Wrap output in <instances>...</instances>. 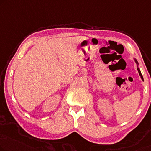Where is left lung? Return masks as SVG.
<instances>
[{"instance_id":"obj_1","label":"left lung","mask_w":151,"mask_h":151,"mask_svg":"<svg viewBox=\"0 0 151 151\" xmlns=\"http://www.w3.org/2000/svg\"><path fill=\"white\" fill-rule=\"evenodd\" d=\"M135 61H136V64H138V62L136 61V60H135ZM137 69H138V70L139 75H140V76H141V78H142V81H144L143 76H142V74H141V72H140V69H139V68H137Z\"/></svg>"}]
</instances>
